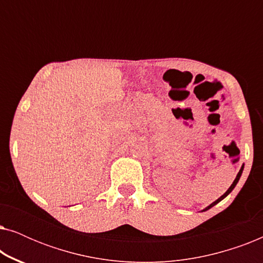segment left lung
I'll return each mask as SVG.
<instances>
[{
    "instance_id": "obj_1",
    "label": "left lung",
    "mask_w": 263,
    "mask_h": 263,
    "mask_svg": "<svg viewBox=\"0 0 263 263\" xmlns=\"http://www.w3.org/2000/svg\"><path fill=\"white\" fill-rule=\"evenodd\" d=\"M243 168H244V166H242V167H240V170H239V172H238V174H237V176H236L235 181H233V183H232V184H231V186H230V188H229L228 190H226V193L224 194V195H221L220 197H219V199H218V200H215L213 203H211V204H210V206H208V207H206V208H204V210H203L202 212H204V211H207V210H210V208H212V207H213V206H214V204H217L218 202H220V201H221L222 199H225V197H226V196H228V195H229V194L232 192V190H233V188H235V186L237 185V183H238V181H239V178H240V176H242Z\"/></svg>"
}]
</instances>
